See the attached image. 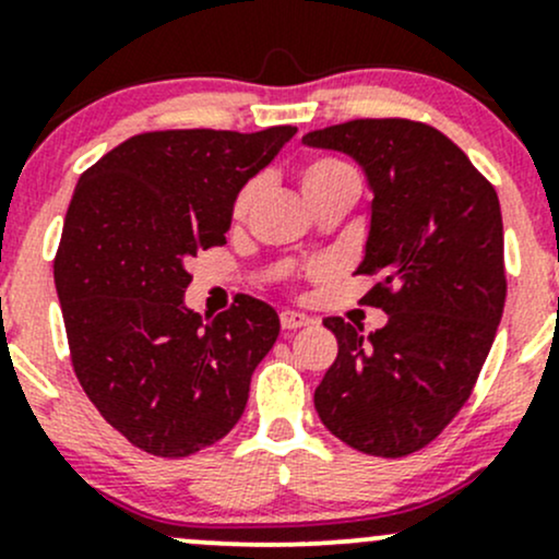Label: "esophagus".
<instances>
[{"label":"esophagus","instance_id":"esophagus-1","mask_svg":"<svg viewBox=\"0 0 559 559\" xmlns=\"http://www.w3.org/2000/svg\"><path fill=\"white\" fill-rule=\"evenodd\" d=\"M280 325L282 330H298V328H306L311 325V317L309 314H301V311H282L280 314Z\"/></svg>","mask_w":559,"mask_h":559}]
</instances>
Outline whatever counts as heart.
I'll use <instances>...</instances> for the list:
<instances>
[{"instance_id": "1", "label": "heart", "mask_w": 559, "mask_h": 559, "mask_svg": "<svg viewBox=\"0 0 559 559\" xmlns=\"http://www.w3.org/2000/svg\"><path fill=\"white\" fill-rule=\"evenodd\" d=\"M341 181H357V173L352 170L346 162L335 159V157H317L311 162H306L301 167V189H304V197L306 200H311V197H317L320 191L330 189V186L341 183ZM255 189L258 183L255 181H248L239 186V191L234 194L231 200V218H245V213H248V207L253 205L255 200Z\"/></svg>"}]
</instances>
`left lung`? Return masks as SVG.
<instances>
[{
	"mask_svg": "<svg viewBox=\"0 0 559 559\" xmlns=\"http://www.w3.org/2000/svg\"><path fill=\"white\" fill-rule=\"evenodd\" d=\"M304 143L349 154L368 176L357 274L378 277L365 304L389 314L370 335L328 317L338 357L314 407L346 445L402 459L453 421L493 346L507 301L498 194L448 135L413 119H352Z\"/></svg>",
	"mask_w": 559,
	"mask_h": 559,
	"instance_id": "1",
	"label": "left lung"
}]
</instances>
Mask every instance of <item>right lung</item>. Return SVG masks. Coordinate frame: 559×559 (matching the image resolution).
<instances>
[{
  "mask_svg": "<svg viewBox=\"0 0 559 559\" xmlns=\"http://www.w3.org/2000/svg\"><path fill=\"white\" fill-rule=\"evenodd\" d=\"M293 135L290 124L141 133L76 183L52 263L71 365L100 416L146 453L183 459L245 413L280 317L242 296L205 322L183 304L189 261L226 242L234 194Z\"/></svg>",
  "mask_w": 559,
  "mask_h": 559,
  "instance_id": "1",
  "label": "right lung"
}]
</instances>
